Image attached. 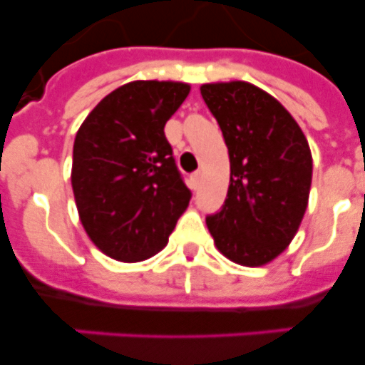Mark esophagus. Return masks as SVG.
Wrapping results in <instances>:
<instances>
[{
	"label": "esophagus",
	"instance_id": "esophagus-1",
	"mask_svg": "<svg viewBox=\"0 0 365 365\" xmlns=\"http://www.w3.org/2000/svg\"><path fill=\"white\" fill-rule=\"evenodd\" d=\"M199 180H200V172L192 173V177H190V186H192V190L199 188Z\"/></svg>",
	"mask_w": 365,
	"mask_h": 365
}]
</instances>
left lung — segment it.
Returning a JSON list of instances; mask_svg holds the SVG:
<instances>
[{"mask_svg":"<svg viewBox=\"0 0 365 365\" xmlns=\"http://www.w3.org/2000/svg\"><path fill=\"white\" fill-rule=\"evenodd\" d=\"M200 96L230 155L228 195L206 224L224 257L262 266L287 248L302 222L313 173L309 145L292 113L255 85L210 83Z\"/></svg>","mask_w":365,"mask_h":365,"instance_id":"obj_1","label":"left lung"}]
</instances>
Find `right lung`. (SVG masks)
I'll return each mask as SVG.
<instances>
[{
	"label": "right lung",
	"instance_id": "1",
	"mask_svg": "<svg viewBox=\"0 0 365 365\" xmlns=\"http://www.w3.org/2000/svg\"><path fill=\"white\" fill-rule=\"evenodd\" d=\"M190 85L132 81L88 113L73 141L72 190L79 219L108 257L139 262L159 253L192 199L165 125Z\"/></svg>",
	"mask_w": 365,
	"mask_h": 365
}]
</instances>
